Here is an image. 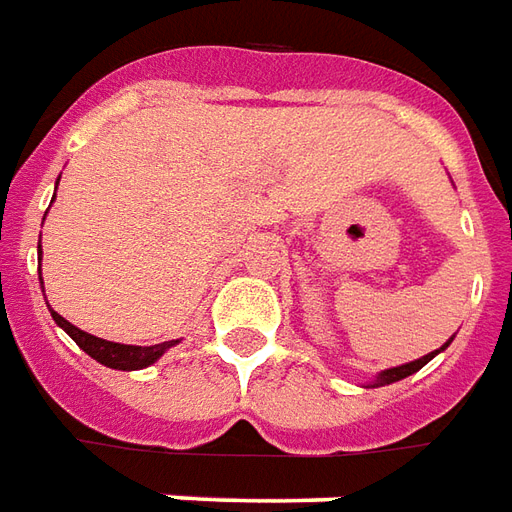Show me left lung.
<instances>
[{
    "label": "left lung",
    "instance_id": "1",
    "mask_svg": "<svg viewBox=\"0 0 512 512\" xmlns=\"http://www.w3.org/2000/svg\"><path fill=\"white\" fill-rule=\"evenodd\" d=\"M447 347V344H444ZM441 347V350H444ZM438 353V350H436ZM436 353H430V355H424V358H419V361H411V364H402V366H394V369H386V372H380V378L372 383V386H386V383H394V380H402V378H408V375H413V372H419L430 358H436Z\"/></svg>",
    "mask_w": 512,
    "mask_h": 512
}]
</instances>
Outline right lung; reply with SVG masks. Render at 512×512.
Here are the masks:
<instances>
[{"instance_id":"add662e5","label":"right lung","mask_w":512,"mask_h":512,"mask_svg":"<svg viewBox=\"0 0 512 512\" xmlns=\"http://www.w3.org/2000/svg\"><path fill=\"white\" fill-rule=\"evenodd\" d=\"M54 322L63 328L71 339H74L90 358H96L99 364L110 366V369H123V372H132V369H143V366L154 364L159 355L165 353L168 347H173L176 342H159L151 344V347H134V344H118L107 342V339H99V336H90V333L79 331L76 325L60 317L57 311H52Z\"/></svg>"}]
</instances>
